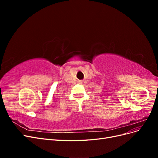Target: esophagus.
<instances>
[{"instance_id":"34e87169","label":"esophagus","mask_w":158,"mask_h":158,"mask_svg":"<svg viewBox=\"0 0 158 158\" xmlns=\"http://www.w3.org/2000/svg\"><path fill=\"white\" fill-rule=\"evenodd\" d=\"M82 82H83L82 81H79V83H80V84H82Z\"/></svg>"}]
</instances>
